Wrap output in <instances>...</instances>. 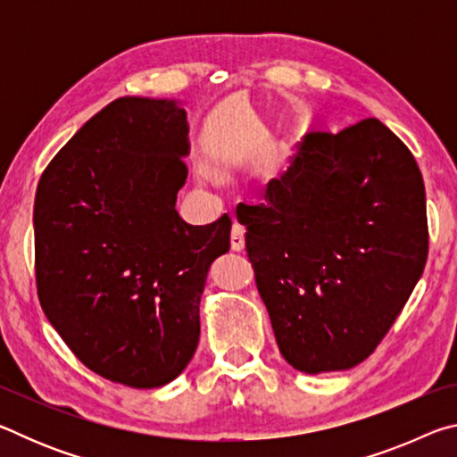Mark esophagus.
<instances>
[{
  "label": "esophagus",
  "mask_w": 457,
  "mask_h": 457,
  "mask_svg": "<svg viewBox=\"0 0 457 457\" xmlns=\"http://www.w3.org/2000/svg\"><path fill=\"white\" fill-rule=\"evenodd\" d=\"M244 247H245V229L242 223L234 221V226H231V250L242 252Z\"/></svg>",
  "instance_id": "1"
}]
</instances>
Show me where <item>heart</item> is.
<instances>
[{
  "instance_id": "obj_1",
  "label": "heart",
  "mask_w": 457,
  "mask_h": 457,
  "mask_svg": "<svg viewBox=\"0 0 457 457\" xmlns=\"http://www.w3.org/2000/svg\"><path fill=\"white\" fill-rule=\"evenodd\" d=\"M204 175L210 177V179H218V177L221 175V169L215 167V165H205L204 167Z\"/></svg>"
}]
</instances>
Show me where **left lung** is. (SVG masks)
Segmentation results:
<instances>
[{"instance_id": "8db88e82", "label": "left lung", "mask_w": 457, "mask_h": 457, "mask_svg": "<svg viewBox=\"0 0 457 457\" xmlns=\"http://www.w3.org/2000/svg\"><path fill=\"white\" fill-rule=\"evenodd\" d=\"M264 197L237 221L282 357L308 375L359 365L428 260L413 154L377 119L308 133Z\"/></svg>"}]
</instances>
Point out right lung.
<instances>
[{
  "label": "right lung",
  "instance_id": "add662e5",
  "mask_svg": "<svg viewBox=\"0 0 457 457\" xmlns=\"http://www.w3.org/2000/svg\"><path fill=\"white\" fill-rule=\"evenodd\" d=\"M181 100L122 96L76 130L36 191L44 314L90 370L135 389L179 377L199 343V303L231 220L191 226Z\"/></svg>",
  "mask_w": 457,
  "mask_h": 457
}]
</instances>
